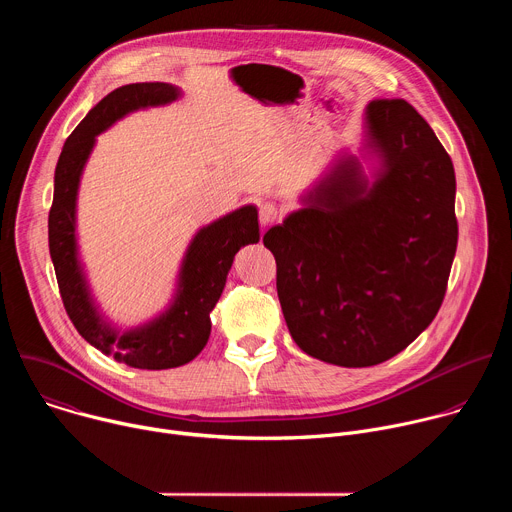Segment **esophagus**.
Returning <instances> with one entry per match:
<instances>
[{
    "label": "esophagus",
    "mask_w": 512,
    "mask_h": 512,
    "mask_svg": "<svg viewBox=\"0 0 512 512\" xmlns=\"http://www.w3.org/2000/svg\"><path fill=\"white\" fill-rule=\"evenodd\" d=\"M277 216H279V210H277V206L273 202H263L259 206V223H261V227L273 225L277 221Z\"/></svg>",
    "instance_id": "34e87169"
}]
</instances>
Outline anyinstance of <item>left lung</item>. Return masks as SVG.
Listing matches in <instances>:
<instances>
[{
  "instance_id": "left-lung-1",
  "label": "left lung",
  "mask_w": 512,
  "mask_h": 512,
  "mask_svg": "<svg viewBox=\"0 0 512 512\" xmlns=\"http://www.w3.org/2000/svg\"><path fill=\"white\" fill-rule=\"evenodd\" d=\"M454 164L403 99L371 101L358 154L340 158L271 227L277 296L294 342L360 369L435 318L458 245Z\"/></svg>"
}]
</instances>
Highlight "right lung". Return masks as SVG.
<instances>
[{"label": "right lung", "instance_id": "right-lung-1", "mask_svg": "<svg viewBox=\"0 0 512 512\" xmlns=\"http://www.w3.org/2000/svg\"><path fill=\"white\" fill-rule=\"evenodd\" d=\"M182 95V89L170 83H131L103 97L64 143L48 216L50 257L72 324L103 354L145 371L182 367L200 354L210 336V312L223 294L235 255L261 237L257 206L243 204L194 233L182 255L172 296L156 316L123 328L101 310L79 245L77 206L85 166L97 135L129 113L170 105Z\"/></svg>", "mask_w": 512, "mask_h": 512}]
</instances>
